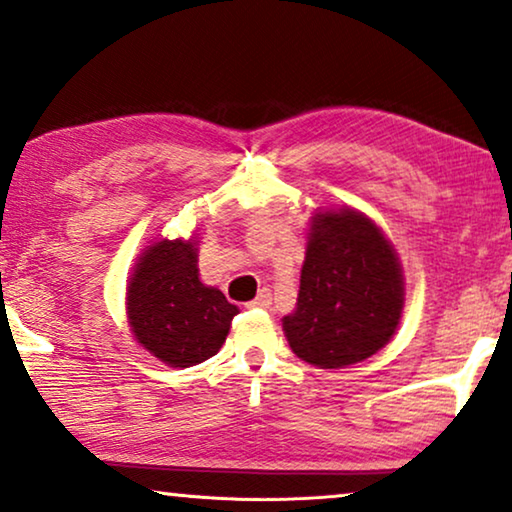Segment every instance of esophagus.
<instances>
[{"label": "esophagus", "instance_id": "obj_1", "mask_svg": "<svg viewBox=\"0 0 512 512\" xmlns=\"http://www.w3.org/2000/svg\"><path fill=\"white\" fill-rule=\"evenodd\" d=\"M248 308H269L271 306V292L269 290H259V294L255 297V301L246 304Z\"/></svg>", "mask_w": 512, "mask_h": 512}]
</instances>
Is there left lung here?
<instances>
[{"label":"left lung","mask_w":512,"mask_h":512,"mask_svg":"<svg viewBox=\"0 0 512 512\" xmlns=\"http://www.w3.org/2000/svg\"><path fill=\"white\" fill-rule=\"evenodd\" d=\"M397 250L364 213L343 206L311 220L297 308L283 318L294 355L320 369L364 362L390 343L403 311Z\"/></svg>","instance_id":"obj_1"}]
</instances>
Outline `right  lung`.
Instances as JSON below:
<instances>
[{"mask_svg":"<svg viewBox=\"0 0 512 512\" xmlns=\"http://www.w3.org/2000/svg\"><path fill=\"white\" fill-rule=\"evenodd\" d=\"M197 241L162 239L143 250L127 285L136 343L160 362L187 369L222 348L239 308L199 280Z\"/></svg>","mask_w":512,"mask_h":512,"instance_id":"right-lung-1","label":"right lung"}]
</instances>
